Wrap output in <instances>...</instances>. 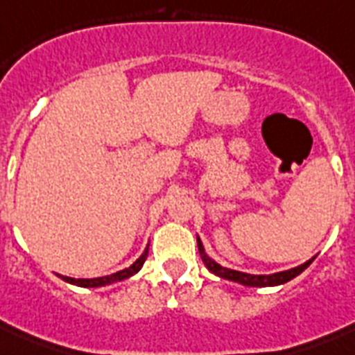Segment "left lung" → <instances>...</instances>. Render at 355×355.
Here are the masks:
<instances>
[{
	"label": "left lung",
	"mask_w": 355,
	"mask_h": 355,
	"mask_svg": "<svg viewBox=\"0 0 355 355\" xmlns=\"http://www.w3.org/2000/svg\"><path fill=\"white\" fill-rule=\"evenodd\" d=\"M197 245H199L200 258H202L205 265L208 267V270H211L214 275L221 276V278H225V280H232V282H237V284H241V286H250V287H267V286H280V284H286V282L293 280L295 276L300 275L304 269H308V265L313 261V258H311L309 261L298 265V267H295V269L282 270V272H275V275H247V272L227 269V267H223V265L216 263L211 258H208L199 237H197Z\"/></svg>",
	"instance_id": "1"
}]
</instances>
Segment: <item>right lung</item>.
Instances as JSON below:
<instances>
[{"mask_svg": "<svg viewBox=\"0 0 355 355\" xmlns=\"http://www.w3.org/2000/svg\"><path fill=\"white\" fill-rule=\"evenodd\" d=\"M147 254H149V248H145V252L139 256L136 261H134L130 267L127 269L118 270V272H114V275H108V276H101V278H69V276H62V280L69 282V284H75V286H80V287H103V286H110L114 282H121V280H127L128 276L136 275L139 269H141V265L145 263V259H147Z\"/></svg>", "mask_w": 355, "mask_h": 355, "instance_id": "obj_1", "label": "right lung"}]
</instances>
